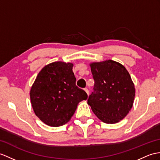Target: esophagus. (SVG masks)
Here are the masks:
<instances>
[{
    "label": "esophagus",
    "mask_w": 160,
    "mask_h": 160,
    "mask_svg": "<svg viewBox=\"0 0 160 160\" xmlns=\"http://www.w3.org/2000/svg\"><path fill=\"white\" fill-rule=\"evenodd\" d=\"M84 90H85V92L87 93V94L88 95H89V90H88V88H85L84 89Z\"/></svg>",
    "instance_id": "esophagus-1"
}]
</instances>
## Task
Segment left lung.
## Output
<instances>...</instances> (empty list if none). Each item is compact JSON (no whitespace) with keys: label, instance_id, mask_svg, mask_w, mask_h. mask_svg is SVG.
<instances>
[{"label":"left lung","instance_id":"8db88e82","mask_svg":"<svg viewBox=\"0 0 160 160\" xmlns=\"http://www.w3.org/2000/svg\"><path fill=\"white\" fill-rule=\"evenodd\" d=\"M90 67L94 86L88 104L102 122H119L129 112L134 100L135 88L129 72L111 60L93 62Z\"/></svg>","mask_w":160,"mask_h":160}]
</instances>
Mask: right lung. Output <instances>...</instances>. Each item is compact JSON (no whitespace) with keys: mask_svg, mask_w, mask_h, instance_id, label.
Segmentation results:
<instances>
[{"mask_svg":"<svg viewBox=\"0 0 160 160\" xmlns=\"http://www.w3.org/2000/svg\"><path fill=\"white\" fill-rule=\"evenodd\" d=\"M73 64L55 62L38 72L30 96L35 115L52 127L64 125L71 119L81 101L88 94L76 85Z\"/></svg>","mask_w":160,"mask_h":160,"instance_id":"add662e5","label":"right lung"}]
</instances>
